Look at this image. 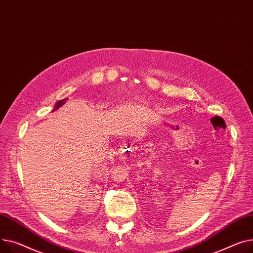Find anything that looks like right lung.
I'll use <instances>...</instances> for the list:
<instances>
[{"instance_id": "right-lung-1", "label": "right lung", "mask_w": 253, "mask_h": 253, "mask_svg": "<svg viewBox=\"0 0 253 253\" xmlns=\"http://www.w3.org/2000/svg\"><path fill=\"white\" fill-rule=\"evenodd\" d=\"M65 101H66V99H63V100H60V101H58L57 103H56V105H55V107H54V109H53V111L54 110H56V109H58L59 107H61L63 104L65 103Z\"/></svg>"}]
</instances>
